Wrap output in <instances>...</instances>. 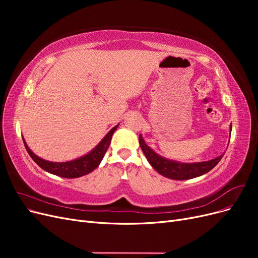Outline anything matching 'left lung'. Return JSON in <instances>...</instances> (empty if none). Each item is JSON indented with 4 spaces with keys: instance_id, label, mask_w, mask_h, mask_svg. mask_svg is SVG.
I'll use <instances>...</instances> for the list:
<instances>
[{
    "instance_id": "left-lung-1",
    "label": "left lung",
    "mask_w": 258,
    "mask_h": 258,
    "mask_svg": "<svg viewBox=\"0 0 258 258\" xmlns=\"http://www.w3.org/2000/svg\"><path fill=\"white\" fill-rule=\"evenodd\" d=\"M139 143L142 148L147 161L150 162V165L162 176L171 179H176V181H184V179L198 177L200 175L208 173L210 170H212L217 163L221 161L225 154L224 152L222 155L218 156V157L207 161L181 162L177 160L168 159L158 155L153 148H151L146 144L142 135L139 136Z\"/></svg>"
}]
</instances>
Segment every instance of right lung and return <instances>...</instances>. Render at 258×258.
Masks as SVG:
<instances>
[{
	"instance_id": "obj_1",
	"label": "right lung",
	"mask_w": 258,
	"mask_h": 258,
	"mask_svg": "<svg viewBox=\"0 0 258 258\" xmlns=\"http://www.w3.org/2000/svg\"><path fill=\"white\" fill-rule=\"evenodd\" d=\"M117 127H118V124H116L115 127H113L110 131H108L105 135V137L98 143V145L96 147H93L89 153L85 154L84 156H81V157L76 159L70 160V161H62V162L49 161V160H45L41 157H38L37 155H35L32 151L30 150V147L28 146L25 138H22V140H23V144L26 146V150L30 155V157L35 161V163L38 167H41L43 170H45L46 172L58 175L61 177H66V178H76L92 172L93 170L99 167L100 162L102 161L104 157L108 146L111 144L112 136L115 132V130L117 129Z\"/></svg>"
}]
</instances>
